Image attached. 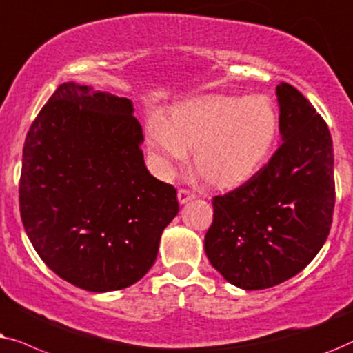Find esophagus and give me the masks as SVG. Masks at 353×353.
Instances as JSON below:
<instances>
[{
	"instance_id": "34e87169",
	"label": "esophagus",
	"mask_w": 353,
	"mask_h": 353,
	"mask_svg": "<svg viewBox=\"0 0 353 353\" xmlns=\"http://www.w3.org/2000/svg\"><path fill=\"white\" fill-rule=\"evenodd\" d=\"M195 192H192L189 189H179V192H177V199H179V203L184 205L187 203V201L194 200L195 199Z\"/></svg>"
}]
</instances>
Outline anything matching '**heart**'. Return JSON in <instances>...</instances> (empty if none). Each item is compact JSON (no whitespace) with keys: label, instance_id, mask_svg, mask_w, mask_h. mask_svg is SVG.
I'll return each instance as SVG.
<instances>
[{"label":"heart","instance_id":"heart-1","mask_svg":"<svg viewBox=\"0 0 353 353\" xmlns=\"http://www.w3.org/2000/svg\"><path fill=\"white\" fill-rule=\"evenodd\" d=\"M279 130L265 98L203 97L181 103L169 122H147V150L159 172L171 176L194 148V166L211 187L231 190L250 181L270 157Z\"/></svg>","mask_w":353,"mask_h":353}]
</instances>
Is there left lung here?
<instances>
[{
	"label": "left lung",
	"mask_w": 353,
	"mask_h": 353,
	"mask_svg": "<svg viewBox=\"0 0 353 353\" xmlns=\"http://www.w3.org/2000/svg\"><path fill=\"white\" fill-rule=\"evenodd\" d=\"M283 143L250 181L213 196L206 256L245 290L278 285L321 250L334 213V153L327 124L289 83L276 87Z\"/></svg>",
	"instance_id": "1"
}]
</instances>
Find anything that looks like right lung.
Returning <instances> with one entry per match:
<instances>
[{"label":"right lung","instance_id":"obj_1","mask_svg":"<svg viewBox=\"0 0 353 353\" xmlns=\"http://www.w3.org/2000/svg\"><path fill=\"white\" fill-rule=\"evenodd\" d=\"M129 98L65 82L23 143L19 206L35 252L90 292L129 288L179 213L177 190L148 172Z\"/></svg>","mask_w":353,"mask_h":353}]
</instances>
